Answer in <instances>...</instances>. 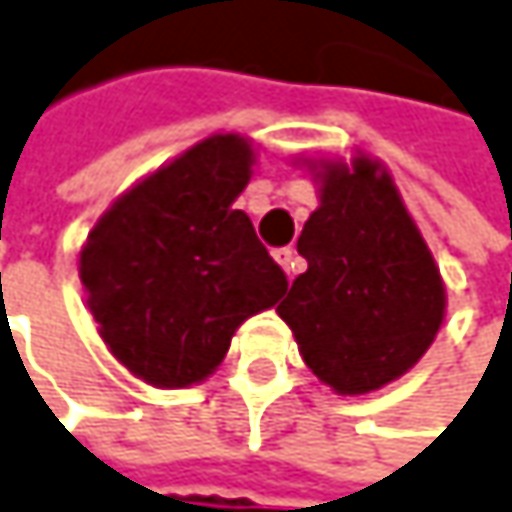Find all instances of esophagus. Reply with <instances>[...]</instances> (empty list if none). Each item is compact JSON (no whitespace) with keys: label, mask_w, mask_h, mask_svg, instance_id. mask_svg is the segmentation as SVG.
<instances>
[{"label":"esophagus","mask_w":512,"mask_h":512,"mask_svg":"<svg viewBox=\"0 0 512 512\" xmlns=\"http://www.w3.org/2000/svg\"><path fill=\"white\" fill-rule=\"evenodd\" d=\"M272 257H275V263H278L290 278H293L296 272H302V260L296 257V249H290V246H287V249H275Z\"/></svg>","instance_id":"esophagus-1"}]
</instances>
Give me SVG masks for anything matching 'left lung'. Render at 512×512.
<instances>
[{"label": "left lung", "mask_w": 512, "mask_h": 512, "mask_svg": "<svg viewBox=\"0 0 512 512\" xmlns=\"http://www.w3.org/2000/svg\"><path fill=\"white\" fill-rule=\"evenodd\" d=\"M319 208L299 237L307 260L278 316L310 372L340 395L387 387L431 349L445 319L440 266L393 175L366 155L310 163Z\"/></svg>", "instance_id": "obj_1"}]
</instances>
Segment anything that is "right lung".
Here are the masks:
<instances>
[{
	"instance_id": "1",
	"label": "right lung",
	"mask_w": 512,
	"mask_h": 512,
	"mask_svg": "<svg viewBox=\"0 0 512 512\" xmlns=\"http://www.w3.org/2000/svg\"><path fill=\"white\" fill-rule=\"evenodd\" d=\"M255 149L213 134L125 190L81 246L78 275L108 351L158 390L213 375L234 331L287 290L234 208Z\"/></svg>"
}]
</instances>
